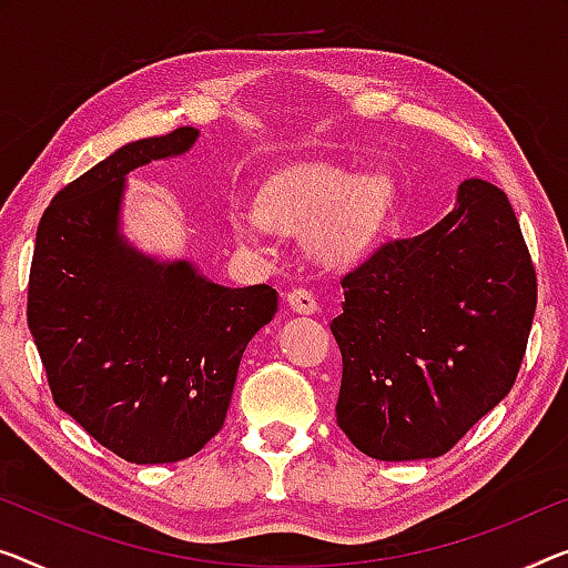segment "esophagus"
Masks as SVG:
<instances>
[{"label": "esophagus", "instance_id": "esophagus-1", "mask_svg": "<svg viewBox=\"0 0 568 568\" xmlns=\"http://www.w3.org/2000/svg\"><path fill=\"white\" fill-rule=\"evenodd\" d=\"M287 303H291V308L295 313H316L318 303H316V295L306 287H293L291 293H287Z\"/></svg>", "mask_w": 568, "mask_h": 568}]
</instances>
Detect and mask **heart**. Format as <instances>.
<instances>
[{
  "instance_id": "heart-1",
  "label": "heart",
  "mask_w": 568,
  "mask_h": 568,
  "mask_svg": "<svg viewBox=\"0 0 568 568\" xmlns=\"http://www.w3.org/2000/svg\"><path fill=\"white\" fill-rule=\"evenodd\" d=\"M387 173L357 175L338 165H298L277 175L260 193L257 216L242 219L236 236L244 244L262 242V230H311V250L328 265H346L365 252L383 230L393 206Z\"/></svg>"
}]
</instances>
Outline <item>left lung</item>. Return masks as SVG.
I'll list each match as a JSON object with an SVG mask.
<instances>
[{"label":"left lung","mask_w":568,"mask_h":568,"mask_svg":"<svg viewBox=\"0 0 568 568\" xmlns=\"http://www.w3.org/2000/svg\"><path fill=\"white\" fill-rule=\"evenodd\" d=\"M342 287L332 321L342 352L336 423L372 459L452 452L510 393L538 283L497 185L464 181L442 222L383 242Z\"/></svg>","instance_id":"left-lung-1"}]
</instances>
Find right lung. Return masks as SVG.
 <instances>
[{
	"mask_svg": "<svg viewBox=\"0 0 568 568\" xmlns=\"http://www.w3.org/2000/svg\"><path fill=\"white\" fill-rule=\"evenodd\" d=\"M196 138L130 142L63 185L32 252L28 326L53 400L132 464L189 459L219 434L242 354L277 311L273 285H216L120 236L124 175Z\"/></svg>",
	"mask_w": 568,
	"mask_h": 568,
	"instance_id": "1",
	"label": "right lung"
}]
</instances>
